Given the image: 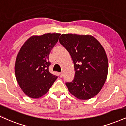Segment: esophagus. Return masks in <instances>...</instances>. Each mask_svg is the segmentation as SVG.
<instances>
[{
	"instance_id": "1",
	"label": "esophagus",
	"mask_w": 126,
	"mask_h": 126,
	"mask_svg": "<svg viewBox=\"0 0 126 126\" xmlns=\"http://www.w3.org/2000/svg\"><path fill=\"white\" fill-rule=\"evenodd\" d=\"M59 76H60V78H62V77H63V73L62 72L60 73H59Z\"/></svg>"
}]
</instances>
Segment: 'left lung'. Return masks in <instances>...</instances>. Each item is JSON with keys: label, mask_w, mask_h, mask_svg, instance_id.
<instances>
[{"label": "left lung", "mask_w": 126, "mask_h": 126, "mask_svg": "<svg viewBox=\"0 0 126 126\" xmlns=\"http://www.w3.org/2000/svg\"><path fill=\"white\" fill-rule=\"evenodd\" d=\"M60 43L69 51L75 78L66 83L69 92L80 100H89L102 89L108 73V59L103 47L93 36L63 34Z\"/></svg>", "instance_id": "obj_1"}]
</instances>
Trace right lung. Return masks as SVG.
<instances>
[{
  "label": "right lung",
  "mask_w": 126,
  "mask_h": 126,
  "mask_svg": "<svg viewBox=\"0 0 126 126\" xmlns=\"http://www.w3.org/2000/svg\"><path fill=\"white\" fill-rule=\"evenodd\" d=\"M60 36V33L32 36L21 47L15 61V72L20 87L27 96L41 97L57 79L48 71V56Z\"/></svg>",
  "instance_id": "add662e5"
}]
</instances>
